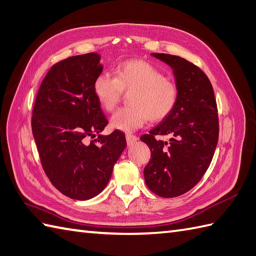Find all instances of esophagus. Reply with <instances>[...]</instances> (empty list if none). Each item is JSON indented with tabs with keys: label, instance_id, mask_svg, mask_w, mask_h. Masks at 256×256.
I'll return each instance as SVG.
<instances>
[{
	"label": "esophagus",
	"instance_id": "esophagus-1",
	"mask_svg": "<svg viewBox=\"0 0 256 256\" xmlns=\"http://www.w3.org/2000/svg\"><path fill=\"white\" fill-rule=\"evenodd\" d=\"M139 138L137 137V136H134V134H126V140H127V144L128 146L134 144L136 142H137Z\"/></svg>",
	"mask_w": 256,
	"mask_h": 256
}]
</instances>
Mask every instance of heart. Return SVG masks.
<instances>
[{
  "label": "heart",
  "instance_id": "b5f03b06",
  "mask_svg": "<svg viewBox=\"0 0 256 256\" xmlns=\"http://www.w3.org/2000/svg\"><path fill=\"white\" fill-rule=\"evenodd\" d=\"M116 77L106 72L96 76L92 90L107 112H112L120 102L122 92H130L129 107L119 109L110 119L112 127L132 132L148 122L166 118L178 100V87L164 76L157 67L142 60L122 62L114 70Z\"/></svg>",
  "mask_w": 256,
  "mask_h": 256
}]
</instances>
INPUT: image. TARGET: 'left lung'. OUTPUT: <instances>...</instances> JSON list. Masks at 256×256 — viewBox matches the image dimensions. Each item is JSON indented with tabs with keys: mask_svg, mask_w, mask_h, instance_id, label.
<instances>
[{
	"mask_svg": "<svg viewBox=\"0 0 256 256\" xmlns=\"http://www.w3.org/2000/svg\"><path fill=\"white\" fill-rule=\"evenodd\" d=\"M151 55L174 70L178 100L168 117L140 138L151 151L144 176L154 194L174 198L191 190L211 164L218 139L216 102L199 67L179 56ZM158 134L170 135V142L156 140Z\"/></svg>",
	"mask_w": 256,
	"mask_h": 256,
	"instance_id": "8db88e82",
	"label": "left lung"
}]
</instances>
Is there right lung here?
Masks as SVG:
<instances>
[{"label":"right lung","mask_w":256,"mask_h":256,"mask_svg":"<svg viewBox=\"0 0 256 256\" xmlns=\"http://www.w3.org/2000/svg\"><path fill=\"white\" fill-rule=\"evenodd\" d=\"M99 62L100 55L88 53L52 66L33 108L32 132L45 174L57 190L75 200L92 199L105 189L127 146L119 130L99 134L108 124L92 90L102 72Z\"/></svg>","instance_id":"add662e5"}]
</instances>
